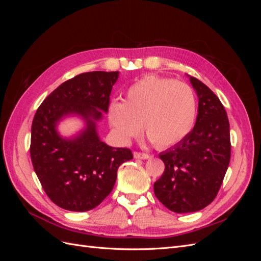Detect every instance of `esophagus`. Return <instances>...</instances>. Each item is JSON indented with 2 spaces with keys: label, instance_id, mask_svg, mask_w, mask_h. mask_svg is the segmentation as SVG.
Segmentation results:
<instances>
[{
  "label": "esophagus",
  "instance_id": "obj_1",
  "mask_svg": "<svg viewBox=\"0 0 261 261\" xmlns=\"http://www.w3.org/2000/svg\"><path fill=\"white\" fill-rule=\"evenodd\" d=\"M134 158H135V159L144 160V159H149L150 155L148 153H145V152H138V151H136V152H134Z\"/></svg>",
  "mask_w": 261,
  "mask_h": 261
}]
</instances>
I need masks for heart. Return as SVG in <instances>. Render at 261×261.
Instances as JSON below:
<instances>
[{
	"label": "heart",
	"mask_w": 261,
	"mask_h": 261,
	"mask_svg": "<svg viewBox=\"0 0 261 261\" xmlns=\"http://www.w3.org/2000/svg\"><path fill=\"white\" fill-rule=\"evenodd\" d=\"M197 99L191 86L173 78L147 75L133 84L122 102H113L109 121L116 135L128 140L139 135L141 125L158 148L173 147L194 128Z\"/></svg>",
	"instance_id": "heart-1"
}]
</instances>
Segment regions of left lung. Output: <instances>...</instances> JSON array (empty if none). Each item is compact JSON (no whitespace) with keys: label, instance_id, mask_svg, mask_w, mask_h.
<instances>
[{"label":"left lung","instance_id":"obj_1","mask_svg":"<svg viewBox=\"0 0 261 261\" xmlns=\"http://www.w3.org/2000/svg\"><path fill=\"white\" fill-rule=\"evenodd\" d=\"M198 97V115L191 134L159 154L165 169L153 184L156 198L176 213L195 212L213 201L231 158L225 109L208 87L189 76Z\"/></svg>","mask_w":261,"mask_h":261}]
</instances>
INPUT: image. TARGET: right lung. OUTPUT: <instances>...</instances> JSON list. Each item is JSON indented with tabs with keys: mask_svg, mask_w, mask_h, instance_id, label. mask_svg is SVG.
<instances>
[{
	"mask_svg": "<svg viewBox=\"0 0 261 261\" xmlns=\"http://www.w3.org/2000/svg\"><path fill=\"white\" fill-rule=\"evenodd\" d=\"M118 74L77 75L51 92L35 114L31 162L45 194L63 209L84 212L99 206L112 192L120 165L133 159L129 149L103 143L97 129ZM66 117L81 118L84 128L63 138L57 126Z\"/></svg>",
	"mask_w": 261,
	"mask_h": 261,
	"instance_id": "obj_1",
	"label": "right lung"
}]
</instances>
